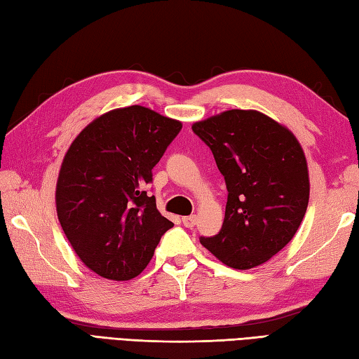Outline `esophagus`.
Here are the masks:
<instances>
[{"label": "esophagus", "mask_w": 359, "mask_h": 359, "mask_svg": "<svg viewBox=\"0 0 359 359\" xmlns=\"http://www.w3.org/2000/svg\"><path fill=\"white\" fill-rule=\"evenodd\" d=\"M182 224L189 229H192L196 224V215H190V217L182 218Z\"/></svg>", "instance_id": "1"}]
</instances>
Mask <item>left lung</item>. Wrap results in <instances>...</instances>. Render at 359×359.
<instances>
[{"mask_svg":"<svg viewBox=\"0 0 359 359\" xmlns=\"http://www.w3.org/2000/svg\"><path fill=\"white\" fill-rule=\"evenodd\" d=\"M227 186L224 222L201 244L232 269L249 270L290 243L304 218L307 159L287 127L258 110L232 109L196 121Z\"/></svg>","mask_w":359,"mask_h":359,"instance_id":"obj_1","label":"left lung"}]
</instances>
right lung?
<instances>
[{"label": "right lung", "mask_w": 359, "mask_h": 359, "mask_svg": "<svg viewBox=\"0 0 359 359\" xmlns=\"http://www.w3.org/2000/svg\"><path fill=\"white\" fill-rule=\"evenodd\" d=\"M181 127L178 119L129 106L95 118L72 141L55 203L72 249L92 272L112 281L132 280L173 227L144 186Z\"/></svg>", "instance_id": "add662e5"}]
</instances>
